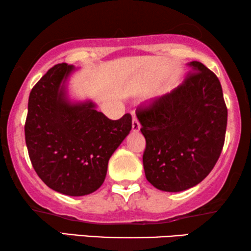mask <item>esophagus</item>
<instances>
[{
  "label": "esophagus",
  "instance_id": "obj_1",
  "mask_svg": "<svg viewBox=\"0 0 251 251\" xmlns=\"http://www.w3.org/2000/svg\"><path fill=\"white\" fill-rule=\"evenodd\" d=\"M140 129V125H139V121L137 120V118H133L132 119V131L133 132H138Z\"/></svg>",
  "mask_w": 251,
  "mask_h": 251
}]
</instances>
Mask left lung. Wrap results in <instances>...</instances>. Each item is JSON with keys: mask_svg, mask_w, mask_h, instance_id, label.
<instances>
[{"mask_svg": "<svg viewBox=\"0 0 251 251\" xmlns=\"http://www.w3.org/2000/svg\"><path fill=\"white\" fill-rule=\"evenodd\" d=\"M184 83L136 113L146 139V179L164 192H181L201 183L224 146L227 108L218 77L191 61Z\"/></svg>", "mask_w": 251, "mask_h": 251, "instance_id": "left-lung-1", "label": "left lung"}]
</instances>
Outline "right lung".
Instances as JSON below:
<instances>
[{
  "instance_id": "right-lung-1",
  "label": "right lung",
  "mask_w": 251,
  "mask_h": 251,
  "mask_svg": "<svg viewBox=\"0 0 251 251\" xmlns=\"http://www.w3.org/2000/svg\"><path fill=\"white\" fill-rule=\"evenodd\" d=\"M72 65L50 68L29 94L25 139L30 162L58 193L82 197L104 183L108 160L131 130V115L113 121L92 100H73Z\"/></svg>"
}]
</instances>
